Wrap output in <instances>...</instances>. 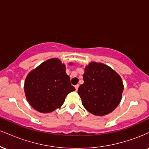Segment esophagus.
<instances>
[{"label":"esophagus","instance_id":"obj_1","mask_svg":"<svg viewBox=\"0 0 149 149\" xmlns=\"http://www.w3.org/2000/svg\"><path fill=\"white\" fill-rule=\"evenodd\" d=\"M78 88H79V85H75V88H76V91H77V90H78Z\"/></svg>","mask_w":149,"mask_h":149}]
</instances>
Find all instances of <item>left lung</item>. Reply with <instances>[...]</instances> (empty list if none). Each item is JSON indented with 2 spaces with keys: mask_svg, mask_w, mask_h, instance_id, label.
Wrapping results in <instances>:
<instances>
[{
  "mask_svg": "<svg viewBox=\"0 0 149 149\" xmlns=\"http://www.w3.org/2000/svg\"><path fill=\"white\" fill-rule=\"evenodd\" d=\"M84 83L78 93L85 109L95 116L111 113L122 99L123 83L120 76L102 63L90 62L85 68Z\"/></svg>",
  "mask_w": 149,
  "mask_h": 149,
  "instance_id": "8db88e82",
  "label": "left lung"
}]
</instances>
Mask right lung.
<instances>
[{
    "mask_svg": "<svg viewBox=\"0 0 149 149\" xmlns=\"http://www.w3.org/2000/svg\"><path fill=\"white\" fill-rule=\"evenodd\" d=\"M70 81L66 66L57 58L48 59L27 75L24 82L26 100L38 111L52 112L61 107L68 94L75 90Z\"/></svg>",
    "mask_w": 149,
    "mask_h": 149,
    "instance_id": "obj_1",
    "label": "right lung"
}]
</instances>
